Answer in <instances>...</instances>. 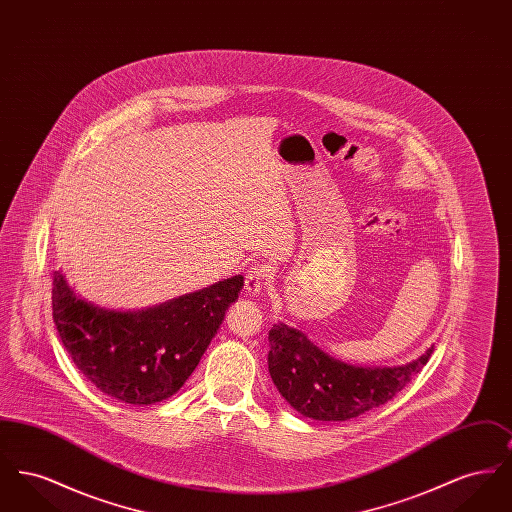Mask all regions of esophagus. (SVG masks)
<instances>
[{
	"label": "esophagus",
	"instance_id": "esophagus-1",
	"mask_svg": "<svg viewBox=\"0 0 512 512\" xmlns=\"http://www.w3.org/2000/svg\"><path fill=\"white\" fill-rule=\"evenodd\" d=\"M268 276H270V268L268 265H253L247 270L245 274V292L249 295H255V293L261 292L263 286L267 284Z\"/></svg>",
	"mask_w": 512,
	"mask_h": 512
}]
</instances>
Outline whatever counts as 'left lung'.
<instances>
[{
	"label": "left lung",
	"mask_w": 512,
	"mask_h": 512,
	"mask_svg": "<svg viewBox=\"0 0 512 512\" xmlns=\"http://www.w3.org/2000/svg\"><path fill=\"white\" fill-rule=\"evenodd\" d=\"M268 343V372L274 386L297 413L315 420H349L388 403L422 370L434 351L430 347L422 357L403 366L347 365L284 322L270 328Z\"/></svg>",
	"instance_id": "obj_1"
}]
</instances>
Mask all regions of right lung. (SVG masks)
<instances>
[{"instance_id":"obj_1","label":"right lung","mask_w":512,"mask_h":512,"mask_svg":"<svg viewBox=\"0 0 512 512\" xmlns=\"http://www.w3.org/2000/svg\"><path fill=\"white\" fill-rule=\"evenodd\" d=\"M232 276L144 311H109L74 293L53 272V322L76 368L105 395L153 405L180 390L238 299Z\"/></svg>"}]
</instances>
